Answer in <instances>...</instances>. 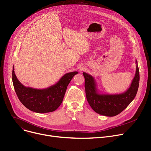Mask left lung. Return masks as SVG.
Here are the masks:
<instances>
[{"label": "left lung", "mask_w": 151, "mask_h": 151, "mask_svg": "<svg viewBox=\"0 0 151 151\" xmlns=\"http://www.w3.org/2000/svg\"><path fill=\"white\" fill-rule=\"evenodd\" d=\"M136 72L129 88L119 94H105L99 93L94 78L83 72L85 78V91L89 104L97 113L109 117L115 116L127 107L135 97L139 82V73L136 60Z\"/></svg>", "instance_id": "1"}]
</instances>
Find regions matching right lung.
<instances>
[{"label": "right lung", "mask_w": 151, "mask_h": 151, "mask_svg": "<svg viewBox=\"0 0 151 151\" xmlns=\"http://www.w3.org/2000/svg\"><path fill=\"white\" fill-rule=\"evenodd\" d=\"M13 69V84L19 100L27 109L38 113H50L56 110L62 104L71 79L78 73L77 71L67 73L56 84L46 89H38L22 84L14 73V66Z\"/></svg>", "instance_id": "add662e5"}]
</instances>
